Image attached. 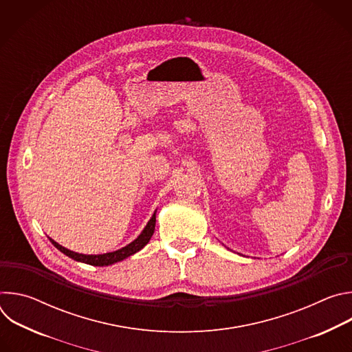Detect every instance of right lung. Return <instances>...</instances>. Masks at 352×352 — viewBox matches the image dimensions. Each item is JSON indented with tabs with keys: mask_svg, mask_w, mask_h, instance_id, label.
<instances>
[{
	"mask_svg": "<svg viewBox=\"0 0 352 352\" xmlns=\"http://www.w3.org/2000/svg\"><path fill=\"white\" fill-rule=\"evenodd\" d=\"M155 227H156V212L153 213L152 219L148 220V223L146 224V227L143 228V231L139 234V236L135 241H132L131 243H128L126 246H124V248H121L118 250H114V252H109V254H103V255H83V254H78V252H74V250H69V249L64 248L63 245H60L58 242H56L52 238H50V241H52V243L58 250H61L64 255L69 256L71 259H74L76 262H82V263L91 265V266H109V265L121 262V261L126 259L128 256L139 252V250L150 241V238H152V235L155 232Z\"/></svg>",
	"mask_w": 352,
	"mask_h": 352,
	"instance_id": "right-lung-1",
	"label": "right lung"
}]
</instances>
